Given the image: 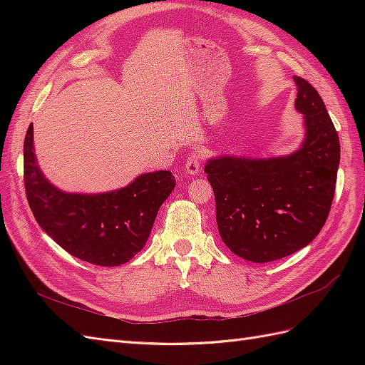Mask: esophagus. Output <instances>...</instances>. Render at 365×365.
<instances>
[{
	"label": "esophagus",
	"mask_w": 365,
	"mask_h": 365,
	"mask_svg": "<svg viewBox=\"0 0 365 365\" xmlns=\"http://www.w3.org/2000/svg\"><path fill=\"white\" fill-rule=\"evenodd\" d=\"M184 169H185L187 176L201 175V158H200V155H196V153H192V155H189V158H187V161H185Z\"/></svg>",
	"instance_id": "obj_1"
}]
</instances>
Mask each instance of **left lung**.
<instances>
[{"label":"left lung","mask_w":365,"mask_h":365,"mask_svg":"<svg viewBox=\"0 0 365 365\" xmlns=\"http://www.w3.org/2000/svg\"><path fill=\"white\" fill-rule=\"evenodd\" d=\"M295 109L304 138L283 157H213L204 172L216 200V222L236 256L267 263L304 248L322 231L334 201L339 138L323 98L298 76Z\"/></svg>","instance_id":"obj_1"}]
</instances>
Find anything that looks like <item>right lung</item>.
I'll use <instances>...</instances> for the list:
<instances>
[{
	"label": "right lung",
	"mask_w": 365,
	"mask_h": 365,
	"mask_svg": "<svg viewBox=\"0 0 365 365\" xmlns=\"http://www.w3.org/2000/svg\"><path fill=\"white\" fill-rule=\"evenodd\" d=\"M24 184L36 222L59 247L83 262L118 267L146 245L158 210L176 182L172 172L157 170L111 192H63L39 168L30 123L24 140Z\"/></svg>",
	"instance_id": "add662e5"
}]
</instances>
